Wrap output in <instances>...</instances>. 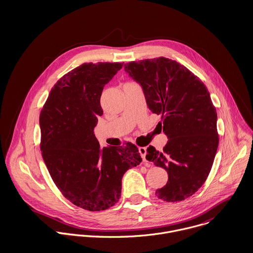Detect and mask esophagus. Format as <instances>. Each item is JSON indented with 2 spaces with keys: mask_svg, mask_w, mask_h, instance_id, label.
Returning <instances> with one entry per match:
<instances>
[{
  "mask_svg": "<svg viewBox=\"0 0 253 253\" xmlns=\"http://www.w3.org/2000/svg\"><path fill=\"white\" fill-rule=\"evenodd\" d=\"M138 150H139V153H140V155H141V157H142V159H143V161H146V153H147V149L145 148V147H139L138 148Z\"/></svg>",
  "mask_w": 253,
  "mask_h": 253,
  "instance_id": "34e87169",
  "label": "esophagus"
}]
</instances>
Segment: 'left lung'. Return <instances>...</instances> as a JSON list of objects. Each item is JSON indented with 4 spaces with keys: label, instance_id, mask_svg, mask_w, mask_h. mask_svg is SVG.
Wrapping results in <instances>:
<instances>
[{
    "label": "left lung",
    "instance_id": "8db88e82",
    "mask_svg": "<svg viewBox=\"0 0 253 253\" xmlns=\"http://www.w3.org/2000/svg\"><path fill=\"white\" fill-rule=\"evenodd\" d=\"M125 71L141 85L149 110L162 115L161 128L169 139L163 152L147 148L146 159L169 174L156 195L166 202L183 201L203 186L216 155L217 113L211 94L197 76L166 57L128 62Z\"/></svg>",
    "mask_w": 253,
    "mask_h": 253
}]
</instances>
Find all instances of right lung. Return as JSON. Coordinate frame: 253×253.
<instances>
[{"mask_svg": "<svg viewBox=\"0 0 253 253\" xmlns=\"http://www.w3.org/2000/svg\"><path fill=\"white\" fill-rule=\"evenodd\" d=\"M124 63H84L52 87L40 115L41 150L63 196L90 211L119 202L122 178L142 159L135 145L101 148L94 135L102 90Z\"/></svg>", "mask_w": 253, "mask_h": 253, "instance_id": "right-lung-1", "label": "right lung"}]
</instances>
